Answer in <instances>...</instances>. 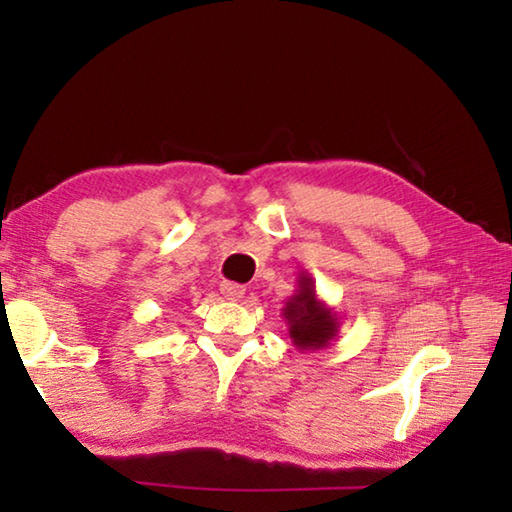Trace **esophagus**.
<instances>
[{
	"label": "esophagus",
	"instance_id": "34e87169",
	"mask_svg": "<svg viewBox=\"0 0 512 512\" xmlns=\"http://www.w3.org/2000/svg\"><path fill=\"white\" fill-rule=\"evenodd\" d=\"M221 293H223V296L228 298V300L237 302V300L244 298L246 287H244V284H237V282H223V284H221Z\"/></svg>",
	"mask_w": 512,
	"mask_h": 512
}]
</instances>
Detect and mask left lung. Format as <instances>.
Wrapping results in <instances>:
<instances>
[{
  "label": "left lung",
  "mask_w": 512,
  "mask_h": 512,
  "mask_svg": "<svg viewBox=\"0 0 512 512\" xmlns=\"http://www.w3.org/2000/svg\"><path fill=\"white\" fill-rule=\"evenodd\" d=\"M296 282V293L289 296V300L282 307V316L289 327L291 343L300 352L329 348V343L339 334V314L318 298L316 280L307 271H300Z\"/></svg>",
  "instance_id": "1"
}]
</instances>
